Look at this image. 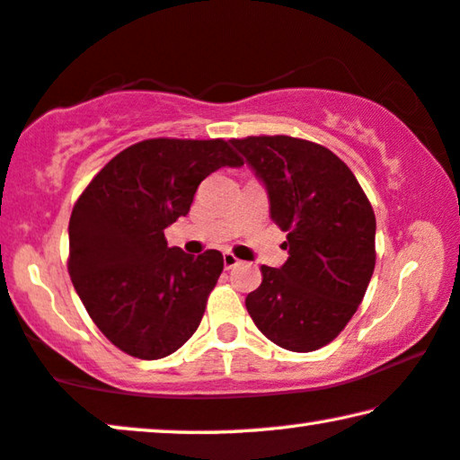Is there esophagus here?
Returning <instances> with one entry per match:
<instances>
[{"mask_svg": "<svg viewBox=\"0 0 460 460\" xmlns=\"http://www.w3.org/2000/svg\"><path fill=\"white\" fill-rule=\"evenodd\" d=\"M223 264H225V269H233V266H237L239 264V260L233 256L231 252H225L223 253Z\"/></svg>", "mask_w": 460, "mask_h": 460, "instance_id": "esophagus-1", "label": "esophagus"}]
</instances>
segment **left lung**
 <instances>
[{"mask_svg": "<svg viewBox=\"0 0 460 460\" xmlns=\"http://www.w3.org/2000/svg\"><path fill=\"white\" fill-rule=\"evenodd\" d=\"M269 191L270 218L287 231L289 258L262 266L245 297L253 324L274 345L324 347L361 304L376 266V217L351 169L320 144L291 136L231 140Z\"/></svg>", "mask_w": 460, "mask_h": 460, "instance_id": "1", "label": "left lung"}]
</instances>
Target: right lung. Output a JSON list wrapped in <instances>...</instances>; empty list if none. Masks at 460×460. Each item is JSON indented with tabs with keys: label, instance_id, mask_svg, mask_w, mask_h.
<instances>
[{
	"label": "right lung",
	"instance_id": "1",
	"mask_svg": "<svg viewBox=\"0 0 460 460\" xmlns=\"http://www.w3.org/2000/svg\"><path fill=\"white\" fill-rule=\"evenodd\" d=\"M242 164L225 140H144L113 156L74 204L67 270L123 353L161 359L196 332L223 253L169 248L164 229L188 215L202 180Z\"/></svg>",
	"mask_w": 460,
	"mask_h": 460
}]
</instances>
